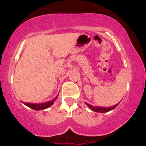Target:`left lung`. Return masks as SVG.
Returning a JSON list of instances; mask_svg holds the SVG:
<instances>
[{
    "instance_id": "left-lung-1",
    "label": "left lung",
    "mask_w": 146,
    "mask_h": 146,
    "mask_svg": "<svg viewBox=\"0 0 146 146\" xmlns=\"http://www.w3.org/2000/svg\"><path fill=\"white\" fill-rule=\"evenodd\" d=\"M85 104L88 106V108H90V109H91L93 111H95V112H97V113H107V112L108 111H110V110H113L114 108H115L116 107L118 106V104L119 103H118L117 104L113 106L112 107H110V108H104V107H97V106H93L88 104V103H86L85 102Z\"/></svg>"
}]
</instances>
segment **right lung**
Returning a JSON list of instances; mask_svg holds the SVG:
<instances>
[{
	"mask_svg": "<svg viewBox=\"0 0 146 146\" xmlns=\"http://www.w3.org/2000/svg\"><path fill=\"white\" fill-rule=\"evenodd\" d=\"M58 95L53 99V100L50 102H45V103H42V104H31V103H23L25 105H26L27 106L29 107V108H32V109L35 110H44L46 108H48V107L51 106V105L53 104L55 101L57 100L58 98Z\"/></svg>",
	"mask_w": 146,
	"mask_h": 146,
	"instance_id": "add662e5",
	"label": "right lung"
}]
</instances>
